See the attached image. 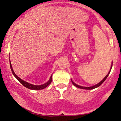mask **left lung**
Returning <instances> with one entry per match:
<instances>
[{
  "label": "left lung",
  "mask_w": 121,
  "mask_h": 121,
  "mask_svg": "<svg viewBox=\"0 0 121 121\" xmlns=\"http://www.w3.org/2000/svg\"><path fill=\"white\" fill-rule=\"evenodd\" d=\"M112 67V64L111 66L110 70H109V73H108V74H107V75H106V76L104 78V79H103V80H102V81H100V82H99V83H98V84H96V85H93V86H89V87H88V86H80V85H77V84H75V82H73V80H71V82H72V83H73V85H74V86H76V87H77V88H81V89H85V90H92V89L96 88H97V87H98V86H99L100 85H101V84H102V83H103L104 82V81H105V80L106 79H107V78L108 77V75H109V73H110V72H111V70Z\"/></svg>",
  "instance_id": "obj_1"
}]
</instances>
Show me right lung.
I'll use <instances>...</instances> for the list:
<instances>
[{
  "label": "right lung",
  "instance_id": "obj_1",
  "mask_svg": "<svg viewBox=\"0 0 121 121\" xmlns=\"http://www.w3.org/2000/svg\"><path fill=\"white\" fill-rule=\"evenodd\" d=\"M9 61H10V65L11 70H12V73H13V75H14V76L16 78L17 80L18 81H19V82H20V83L22 84L23 86H25V87H26L27 88H29V89H30V90H43V89H44V88H45L47 87V86H48V85H50V84H51V82H52V75H51L50 78V79H49V80H48V81H47V82H46V83L42 84V85H33V84H31L29 83V82H26V81H24V80H22L21 78H19V77H18L17 75L15 73H14V71L13 70V68H12V64H11L10 61L9 60Z\"/></svg>",
  "mask_w": 121,
  "mask_h": 121
}]
</instances>
